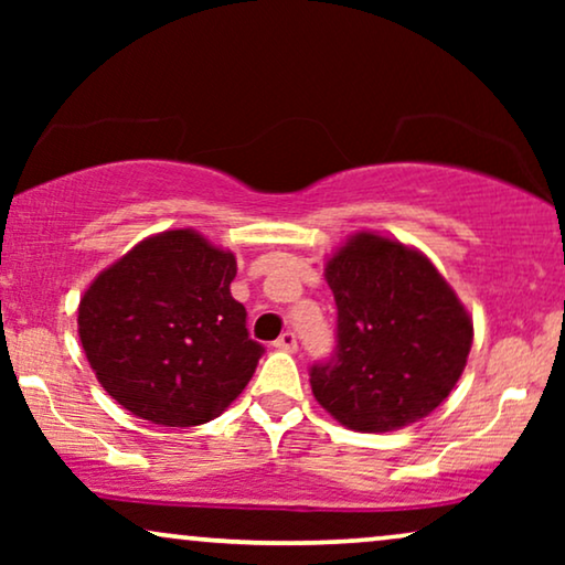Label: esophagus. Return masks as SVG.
Wrapping results in <instances>:
<instances>
[{"mask_svg": "<svg viewBox=\"0 0 565 565\" xmlns=\"http://www.w3.org/2000/svg\"><path fill=\"white\" fill-rule=\"evenodd\" d=\"M275 347L280 352H296L298 350V339H296V334H292V331H285V334L275 342Z\"/></svg>", "mask_w": 565, "mask_h": 565, "instance_id": "esophagus-1", "label": "esophagus"}]
</instances>
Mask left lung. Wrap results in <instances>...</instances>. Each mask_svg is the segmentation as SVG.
Masks as SVG:
<instances>
[{"instance_id": "1", "label": "left lung", "mask_w": 565, "mask_h": 565, "mask_svg": "<svg viewBox=\"0 0 565 565\" xmlns=\"http://www.w3.org/2000/svg\"><path fill=\"white\" fill-rule=\"evenodd\" d=\"M337 352L311 388L339 424L391 431L424 419L458 383L473 321L437 267L396 238L360 231L327 262Z\"/></svg>"}]
</instances>
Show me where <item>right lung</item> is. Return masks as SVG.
<instances>
[{
  "instance_id": "add662e5",
  "label": "right lung",
  "mask_w": 565,
  "mask_h": 565,
  "mask_svg": "<svg viewBox=\"0 0 565 565\" xmlns=\"http://www.w3.org/2000/svg\"><path fill=\"white\" fill-rule=\"evenodd\" d=\"M236 257L192 228L161 231L120 257L79 300V339L97 381L161 427L221 416L265 347L231 296Z\"/></svg>"
}]
</instances>
